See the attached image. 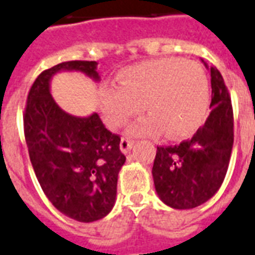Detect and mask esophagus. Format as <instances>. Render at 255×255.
I'll list each match as a JSON object with an SVG mask.
<instances>
[{
  "label": "esophagus",
  "mask_w": 255,
  "mask_h": 255,
  "mask_svg": "<svg viewBox=\"0 0 255 255\" xmlns=\"http://www.w3.org/2000/svg\"><path fill=\"white\" fill-rule=\"evenodd\" d=\"M132 147H133V140H131V139L127 136L122 137V140H120V150H122L124 154L129 152V150H131Z\"/></svg>",
  "instance_id": "esophagus-1"
}]
</instances>
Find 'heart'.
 <instances>
[{
    "mask_svg": "<svg viewBox=\"0 0 255 255\" xmlns=\"http://www.w3.org/2000/svg\"><path fill=\"white\" fill-rule=\"evenodd\" d=\"M119 85H104L100 109L112 129L124 127L144 108L148 116L133 124L137 136L181 139L199 129L209 105V81L204 69L190 60L162 58L128 66Z\"/></svg>",
    "mask_w": 255,
    "mask_h": 255,
    "instance_id": "obj_1",
    "label": "heart"
}]
</instances>
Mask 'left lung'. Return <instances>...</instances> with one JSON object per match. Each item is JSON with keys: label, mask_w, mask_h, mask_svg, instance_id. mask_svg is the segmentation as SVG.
<instances>
[{"label": "left lung", "mask_w": 255, "mask_h": 255, "mask_svg": "<svg viewBox=\"0 0 255 255\" xmlns=\"http://www.w3.org/2000/svg\"><path fill=\"white\" fill-rule=\"evenodd\" d=\"M211 112L188 140L158 146L152 165L156 193L171 208L199 207L223 184L234 144L231 97L220 71L211 67Z\"/></svg>", "instance_id": "1"}]
</instances>
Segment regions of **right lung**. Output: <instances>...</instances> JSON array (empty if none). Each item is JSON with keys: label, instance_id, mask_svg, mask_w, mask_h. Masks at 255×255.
<instances>
[{"label": "right lung", "instance_id": "1", "mask_svg": "<svg viewBox=\"0 0 255 255\" xmlns=\"http://www.w3.org/2000/svg\"><path fill=\"white\" fill-rule=\"evenodd\" d=\"M96 65L70 60L41 71L24 111L25 142L41 189L58 211L82 223L111 212L126 155L120 136L105 128L97 113L75 118L63 112L50 94V80L59 70H78L99 80Z\"/></svg>", "mask_w": 255, "mask_h": 255}]
</instances>
